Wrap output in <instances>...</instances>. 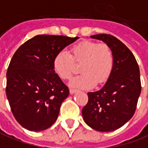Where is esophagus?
<instances>
[{
	"instance_id": "34e87169",
	"label": "esophagus",
	"mask_w": 148,
	"mask_h": 148,
	"mask_svg": "<svg viewBox=\"0 0 148 148\" xmlns=\"http://www.w3.org/2000/svg\"><path fill=\"white\" fill-rule=\"evenodd\" d=\"M76 90H76V89H70V93H71V94H74V93H75V92H76Z\"/></svg>"
}]
</instances>
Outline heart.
Masks as SVG:
<instances>
[{"label":"heart","instance_id":"b5f03b06","mask_svg":"<svg viewBox=\"0 0 148 148\" xmlns=\"http://www.w3.org/2000/svg\"><path fill=\"white\" fill-rule=\"evenodd\" d=\"M70 52L61 50L53 62V68L63 80H70L74 73L75 64L80 63L82 74L72 79L73 86L89 88L102 84L109 78L114 66V55L110 45L83 41L71 48Z\"/></svg>","mask_w":148,"mask_h":148}]
</instances>
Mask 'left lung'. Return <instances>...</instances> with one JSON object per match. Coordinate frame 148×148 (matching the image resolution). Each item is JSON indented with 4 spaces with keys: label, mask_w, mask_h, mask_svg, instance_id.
<instances>
[{
    "label": "left lung",
    "mask_w": 148,
    "mask_h": 148,
    "mask_svg": "<svg viewBox=\"0 0 148 148\" xmlns=\"http://www.w3.org/2000/svg\"><path fill=\"white\" fill-rule=\"evenodd\" d=\"M90 38L110 45L114 66L103 88L87 93L88 102L82 108V116L96 131L112 132L123 127L135 114L141 93L139 68L132 51L115 37L103 34Z\"/></svg>",
    "instance_id": "left-lung-1"
}]
</instances>
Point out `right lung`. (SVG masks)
Segmentation results:
<instances>
[{"mask_svg":"<svg viewBox=\"0 0 148 148\" xmlns=\"http://www.w3.org/2000/svg\"><path fill=\"white\" fill-rule=\"evenodd\" d=\"M77 38L37 35L14 53L6 74V95L13 116L25 129L42 132L58 119L70 91L55 73L53 62Z\"/></svg>","mask_w":148,"mask_h":148,"instance_id":"right-lung-1","label":"right lung"}]
</instances>
